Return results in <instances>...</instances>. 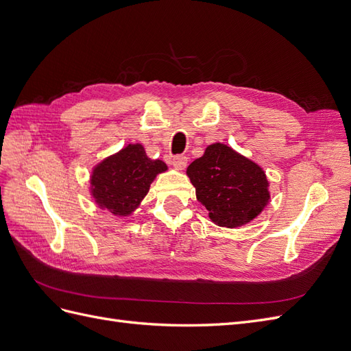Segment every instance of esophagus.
Here are the masks:
<instances>
[{"instance_id":"obj_1","label":"esophagus","mask_w":351,"mask_h":351,"mask_svg":"<svg viewBox=\"0 0 351 351\" xmlns=\"http://www.w3.org/2000/svg\"><path fill=\"white\" fill-rule=\"evenodd\" d=\"M173 165L178 169H184L187 165V156L186 155H176L173 156Z\"/></svg>"}]
</instances>
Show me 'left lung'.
Masks as SVG:
<instances>
[{"mask_svg": "<svg viewBox=\"0 0 351 351\" xmlns=\"http://www.w3.org/2000/svg\"><path fill=\"white\" fill-rule=\"evenodd\" d=\"M197 200L219 227L236 228L256 218L269 200L263 169L231 147L214 143L187 167Z\"/></svg>", "mask_w": 351, "mask_h": 351, "instance_id": "1", "label": "left lung"}]
</instances>
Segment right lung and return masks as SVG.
Instances as JSON below:
<instances>
[{"label":"right lung","instance_id":"right-lung-1","mask_svg":"<svg viewBox=\"0 0 351 351\" xmlns=\"http://www.w3.org/2000/svg\"><path fill=\"white\" fill-rule=\"evenodd\" d=\"M165 169L162 161L146 156L142 145H129L95 167L92 195L101 208L127 217L149 192L156 174Z\"/></svg>","mask_w":351,"mask_h":351}]
</instances>
